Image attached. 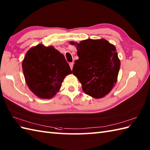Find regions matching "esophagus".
Wrapping results in <instances>:
<instances>
[{"instance_id":"34e87169","label":"esophagus","mask_w":150,"mask_h":150,"mask_svg":"<svg viewBox=\"0 0 150 150\" xmlns=\"http://www.w3.org/2000/svg\"><path fill=\"white\" fill-rule=\"evenodd\" d=\"M73 64H74V63H73V62H70L69 63V66H70V68H71V69H73Z\"/></svg>"}]
</instances>
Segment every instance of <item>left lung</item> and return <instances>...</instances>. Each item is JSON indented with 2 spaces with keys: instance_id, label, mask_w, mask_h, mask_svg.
Wrapping results in <instances>:
<instances>
[{
  "instance_id": "left-lung-1",
  "label": "left lung",
  "mask_w": 150,
  "mask_h": 150,
  "mask_svg": "<svg viewBox=\"0 0 150 150\" xmlns=\"http://www.w3.org/2000/svg\"><path fill=\"white\" fill-rule=\"evenodd\" d=\"M70 44L77 46L79 59L72 71L84 92L95 98L104 97L115 84L119 71L120 62L115 47L104 39Z\"/></svg>"
}]
</instances>
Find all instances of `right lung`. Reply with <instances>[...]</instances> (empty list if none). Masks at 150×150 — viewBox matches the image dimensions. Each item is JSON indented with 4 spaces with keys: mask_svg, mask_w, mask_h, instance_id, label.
<instances>
[{
    "mask_svg": "<svg viewBox=\"0 0 150 150\" xmlns=\"http://www.w3.org/2000/svg\"><path fill=\"white\" fill-rule=\"evenodd\" d=\"M22 66L28 86L42 98L53 97L64 77L72 73L62 53L53 46L42 44L28 51Z\"/></svg>",
    "mask_w": 150,
    "mask_h": 150,
    "instance_id": "obj_1",
    "label": "right lung"
}]
</instances>
